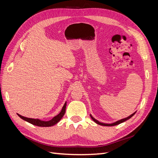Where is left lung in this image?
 <instances>
[{
    "instance_id": "left-lung-1",
    "label": "left lung",
    "mask_w": 158,
    "mask_h": 158,
    "mask_svg": "<svg viewBox=\"0 0 158 158\" xmlns=\"http://www.w3.org/2000/svg\"><path fill=\"white\" fill-rule=\"evenodd\" d=\"M136 113V112L135 113H132L131 115H130L129 117H127V118H123V119H121V120H120V121H117V122H115V123H113V124H105V123H100V122H99L98 121H97V120H95V119L94 118V117H92V115H90L91 116V118H92V120L95 122V123H96L97 124H98V125H102V126H108V127H111V126H114V125H119V124H121V123H123V122H125V121H126L127 120H128V119H129V118H131L134 114H135Z\"/></svg>"
}]
</instances>
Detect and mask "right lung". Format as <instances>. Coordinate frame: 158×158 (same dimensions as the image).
I'll return each instance as SVG.
<instances>
[{
	"label": "right lung",
	"mask_w": 158,
	"mask_h": 158,
	"mask_svg": "<svg viewBox=\"0 0 158 158\" xmlns=\"http://www.w3.org/2000/svg\"><path fill=\"white\" fill-rule=\"evenodd\" d=\"M66 102L64 103V106L62 109L60 113L57 114L56 116L52 118L51 120L49 121H41L40 119H34V118H27L25 117H23L20 114H18V115L21 118H22L23 120H24L28 123H30L33 125L35 126H38V127H51L55 125V124H56L58 123L60 119L63 118V117L64 116V114L65 113L66 111Z\"/></svg>",
	"instance_id": "1"
}]
</instances>
